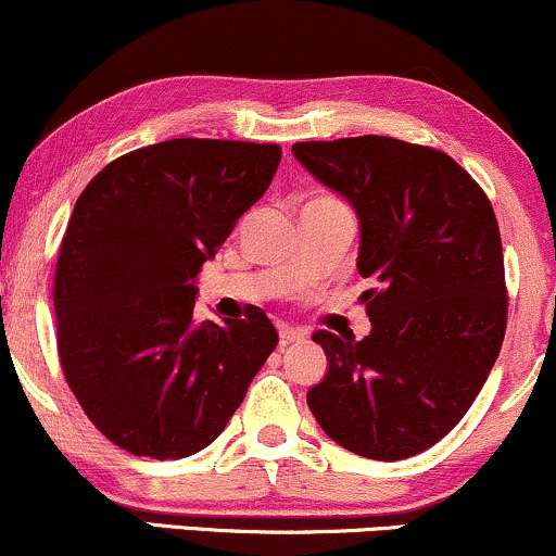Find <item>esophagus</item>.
<instances>
[{"instance_id":"34e87169","label":"esophagus","mask_w":556,"mask_h":556,"mask_svg":"<svg viewBox=\"0 0 556 556\" xmlns=\"http://www.w3.org/2000/svg\"><path fill=\"white\" fill-rule=\"evenodd\" d=\"M279 340H282V344L300 342L305 340V331L300 327H290V324H279Z\"/></svg>"}]
</instances>
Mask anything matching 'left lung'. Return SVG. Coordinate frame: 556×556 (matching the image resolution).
<instances>
[{"mask_svg": "<svg viewBox=\"0 0 556 556\" xmlns=\"http://www.w3.org/2000/svg\"><path fill=\"white\" fill-rule=\"evenodd\" d=\"M292 154L355 208L361 295L371 331L314 342L329 371L308 407L329 439L371 460H405L473 405L507 327L494 208L452 156L397 138L308 140Z\"/></svg>", "mask_w": 556, "mask_h": 556, "instance_id": "8db88e82", "label": "left lung"}]
</instances>
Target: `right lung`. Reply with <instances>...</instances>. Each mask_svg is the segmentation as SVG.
Instances as JSON below:
<instances>
[{
  "label": "right lung",
  "mask_w": 556,
  "mask_h": 556,
  "mask_svg": "<svg viewBox=\"0 0 556 556\" xmlns=\"http://www.w3.org/2000/svg\"><path fill=\"white\" fill-rule=\"evenodd\" d=\"M274 143L175 138L114 159L67 222L54 277L62 371L93 426L130 455L177 460L225 431L277 329L195 321L193 279L271 185Z\"/></svg>",
  "instance_id": "obj_1"
}]
</instances>
